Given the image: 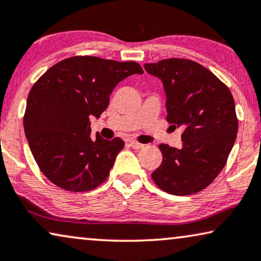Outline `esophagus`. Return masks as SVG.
<instances>
[{"label":"esophagus","mask_w":261,"mask_h":261,"mask_svg":"<svg viewBox=\"0 0 261 261\" xmlns=\"http://www.w3.org/2000/svg\"><path fill=\"white\" fill-rule=\"evenodd\" d=\"M128 144H130V147H133L134 149H140V148H143V144L138 143V142H136V141H128Z\"/></svg>","instance_id":"esophagus-1"}]
</instances>
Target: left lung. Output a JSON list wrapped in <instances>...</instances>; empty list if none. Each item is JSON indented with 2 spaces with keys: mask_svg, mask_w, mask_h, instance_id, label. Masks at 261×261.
I'll return each mask as SVG.
<instances>
[{
  "mask_svg": "<svg viewBox=\"0 0 261 261\" xmlns=\"http://www.w3.org/2000/svg\"><path fill=\"white\" fill-rule=\"evenodd\" d=\"M144 68L163 82L166 120L184 128L180 149L159 146L163 163L151 178L172 195L195 194L220 173L236 141L239 120L231 92L210 70L188 59H165Z\"/></svg>",
  "mask_w": 261,
  "mask_h": 261,
  "instance_id": "left-lung-1",
  "label": "left lung"
}]
</instances>
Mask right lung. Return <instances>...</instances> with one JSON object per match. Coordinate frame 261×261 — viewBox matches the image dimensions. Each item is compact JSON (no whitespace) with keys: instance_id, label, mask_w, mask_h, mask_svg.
Returning <instances> with one entry per match:
<instances>
[{"instance_id":"1","label":"right lung","mask_w":261,"mask_h":261,"mask_svg":"<svg viewBox=\"0 0 261 261\" xmlns=\"http://www.w3.org/2000/svg\"><path fill=\"white\" fill-rule=\"evenodd\" d=\"M142 74L137 62L72 57L54 66L30 90L24 130L42 173L61 189L81 193L107 179L124 141L90 137V118H100L119 82Z\"/></svg>"}]
</instances>
